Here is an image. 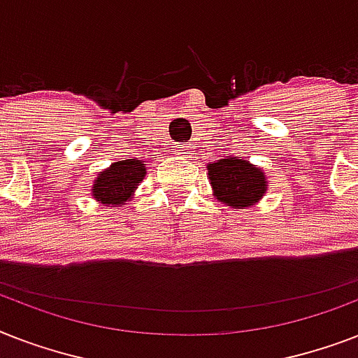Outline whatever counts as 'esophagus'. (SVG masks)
Listing matches in <instances>:
<instances>
[{
	"label": "esophagus",
	"instance_id": "1",
	"mask_svg": "<svg viewBox=\"0 0 358 358\" xmlns=\"http://www.w3.org/2000/svg\"><path fill=\"white\" fill-rule=\"evenodd\" d=\"M174 152H176V154H184V156H189L191 152H193V146H182V145H178V146H176V148H174Z\"/></svg>",
	"mask_w": 358,
	"mask_h": 358
}]
</instances>
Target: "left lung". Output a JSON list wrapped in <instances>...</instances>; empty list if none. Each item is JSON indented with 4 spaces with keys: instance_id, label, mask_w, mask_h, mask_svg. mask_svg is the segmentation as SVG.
I'll return each instance as SVG.
<instances>
[{
    "instance_id": "left-lung-1",
    "label": "left lung",
    "mask_w": 358,
    "mask_h": 358,
    "mask_svg": "<svg viewBox=\"0 0 358 358\" xmlns=\"http://www.w3.org/2000/svg\"><path fill=\"white\" fill-rule=\"evenodd\" d=\"M208 178L213 196L221 204L236 210L255 206L267 191V174L264 169L239 157L229 156L208 163Z\"/></svg>"
}]
</instances>
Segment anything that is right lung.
Instances as JSON below:
<instances>
[{"label":"right lung","mask_w":358,"mask_h":358,"mask_svg":"<svg viewBox=\"0 0 358 358\" xmlns=\"http://www.w3.org/2000/svg\"><path fill=\"white\" fill-rule=\"evenodd\" d=\"M146 176V163L143 159H120L111 163L108 169L92 182L91 195L98 204L119 208L134 201L135 189Z\"/></svg>","instance_id":"right-lung-1"}]
</instances>
